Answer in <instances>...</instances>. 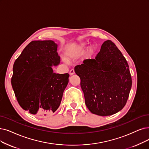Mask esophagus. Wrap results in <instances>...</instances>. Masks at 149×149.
<instances>
[{
  "mask_svg": "<svg viewBox=\"0 0 149 149\" xmlns=\"http://www.w3.org/2000/svg\"><path fill=\"white\" fill-rule=\"evenodd\" d=\"M74 74V70L73 69H71L70 71V75H73Z\"/></svg>",
  "mask_w": 149,
  "mask_h": 149,
  "instance_id": "esophagus-1",
  "label": "esophagus"
}]
</instances>
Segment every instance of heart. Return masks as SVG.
<instances>
[{"label":"heart","instance_id":"heart-1","mask_svg":"<svg viewBox=\"0 0 149 149\" xmlns=\"http://www.w3.org/2000/svg\"><path fill=\"white\" fill-rule=\"evenodd\" d=\"M86 47L87 43L86 42H82L71 47V48L68 49L67 52L68 57L71 58H76L82 56V54H84ZM95 51H96V47H95V46H91L89 47L86 52L87 57H91V56H92Z\"/></svg>","mask_w":149,"mask_h":149}]
</instances>
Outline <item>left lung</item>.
<instances>
[{
	"mask_svg": "<svg viewBox=\"0 0 149 149\" xmlns=\"http://www.w3.org/2000/svg\"><path fill=\"white\" fill-rule=\"evenodd\" d=\"M128 68L125 58L111 40L103 43L95 59H86L74 67L86 105L92 113L107 116L123 109L132 86Z\"/></svg>",
	"mask_w": 149,
	"mask_h": 149,
	"instance_id": "1",
	"label": "left lung"
}]
</instances>
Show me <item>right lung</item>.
<instances>
[{
    "mask_svg": "<svg viewBox=\"0 0 149 149\" xmlns=\"http://www.w3.org/2000/svg\"><path fill=\"white\" fill-rule=\"evenodd\" d=\"M57 44L32 41L15 61L11 85L21 108L33 115L54 112L61 103L69 74L53 72L61 62Z\"/></svg>",
    "mask_w": 149,
    "mask_h": 149,
    "instance_id": "add662e5",
    "label": "right lung"
}]
</instances>
